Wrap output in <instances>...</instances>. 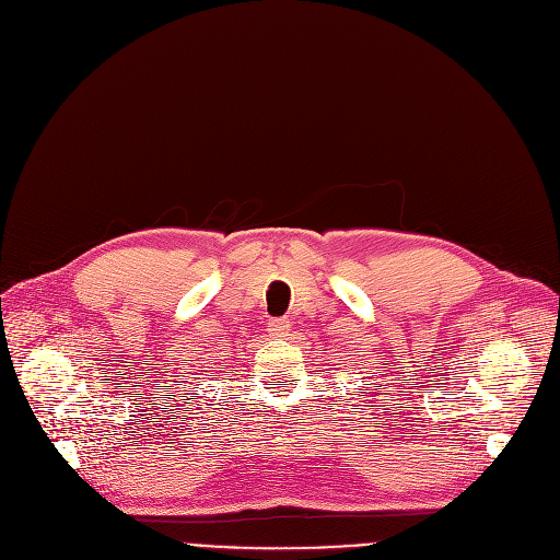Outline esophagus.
Returning a JSON list of instances; mask_svg holds the SVG:
<instances>
[{
    "label": "esophagus",
    "instance_id": "esophagus-1",
    "mask_svg": "<svg viewBox=\"0 0 560 560\" xmlns=\"http://www.w3.org/2000/svg\"><path fill=\"white\" fill-rule=\"evenodd\" d=\"M288 329H291V320L288 318H269L267 320V332L272 337H285Z\"/></svg>",
    "mask_w": 560,
    "mask_h": 560
}]
</instances>
